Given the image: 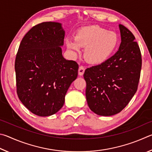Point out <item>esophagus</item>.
Listing matches in <instances>:
<instances>
[{
    "mask_svg": "<svg viewBox=\"0 0 152 152\" xmlns=\"http://www.w3.org/2000/svg\"><path fill=\"white\" fill-rule=\"evenodd\" d=\"M84 72H85V67L83 66H80L79 68V70H78V74L80 76H82L84 74Z\"/></svg>",
    "mask_w": 152,
    "mask_h": 152,
    "instance_id": "34e87169",
    "label": "esophagus"
}]
</instances>
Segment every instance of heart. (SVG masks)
Wrapping results in <instances>:
<instances>
[{
    "label": "heart",
    "instance_id": "1",
    "mask_svg": "<svg viewBox=\"0 0 152 152\" xmlns=\"http://www.w3.org/2000/svg\"><path fill=\"white\" fill-rule=\"evenodd\" d=\"M118 36L115 32L97 25H91L79 29L74 39L66 40V45L73 53H79L81 47L86 46V59L90 63L99 65L111 57L118 47Z\"/></svg>",
    "mask_w": 152,
    "mask_h": 152
}]
</instances>
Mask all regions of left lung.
<instances>
[{
    "label": "left lung",
    "mask_w": 152,
    "mask_h": 152,
    "mask_svg": "<svg viewBox=\"0 0 152 152\" xmlns=\"http://www.w3.org/2000/svg\"><path fill=\"white\" fill-rule=\"evenodd\" d=\"M121 44L112 57L100 65L87 68L86 99L93 112L111 116L122 111L137 91L142 56L134 34L119 25Z\"/></svg>",
    "instance_id": "1"
}]
</instances>
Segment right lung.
Wrapping results in <instances>:
<instances>
[{
  "label": "right lung",
  "mask_w": 152,
  "mask_h": 152,
  "mask_svg": "<svg viewBox=\"0 0 152 152\" xmlns=\"http://www.w3.org/2000/svg\"><path fill=\"white\" fill-rule=\"evenodd\" d=\"M65 34L60 23H40L25 34L18 48L15 65L18 97L37 115L59 111L77 77L78 64L62 54Z\"/></svg>",
  "instance_id": "right-lung-1"
}]
</instances>
